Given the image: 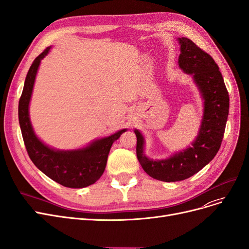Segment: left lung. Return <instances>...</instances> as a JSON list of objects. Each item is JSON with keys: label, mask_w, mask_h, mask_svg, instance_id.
Listing matches in <instances>:
<instances>
[{"label": "left lung", "mask_w": 249, "mask_h": 249, "mask_svg": "<svg viewBox=\"0 0 249 249\" xmlns=\"http://www.w3.org/2000/svg\"><path fill=\"white\" fill-rule=\"evenodd\" d=\"M178 41L181 51L179 67L193 76L204 100L199 134L192 146L167 160H153L144 154V138L138 130H135L136 152L140 165L150 177L166 182L190 178L216 156L224 138L230 107L229 92L214 59L192 40L182 37Z\"/></svg>", "instance_id": "obj_1"}]
</instances>
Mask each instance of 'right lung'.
Returning a JSON list of instances; mask_svg holds the SVG:
<instances>
[{"instance_id": "add662e5", "label": "right lung", "mask_w": 249, "mask_h": 249, "mask_svg": "<svg viewBox=\"0 0 249 249\" xmlns=\"http://www.w3.org/2000/svg\"><path fill=\"white\" fill-rule=\"evenodd\" d=\"M50 47L39 54L30 67L18 104V119L23 142L32 161L50 179L66 187L81 188L95 183L104 173L111 146L125 130L91 142L75 150H56L43 143L34 133L29 115V105L41 59Z\"/></svg>"}]
</instances>
